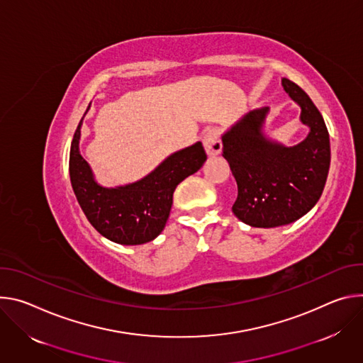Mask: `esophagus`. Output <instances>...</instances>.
<instances>
[{
    "instance_id": "obj_1",
    "label": "esophagus",
    "mask_w": 363,
    "mask_h": 363,
    "mask_svg": "<svg viewBox=\"0 0 363 363\" xmlns=\"http://www.w3.org/2000/svg\"><path fill=\"white\" fill-rule=\"evenodd\" d=\"M203 145L209 155H216L222 150V141H220V133L218 128L212 127L208 128L203 134Z\"/></svg>"
}]
</instances>
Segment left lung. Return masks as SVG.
I'll list each match as a JSON object with an SVG mask.
<instances>
[{"instance_id": "left-lung-1", "label": "left lung", "mask_w": 363, "mask_h": 363, "mask_svg": "<svg viewBox=\"0 0 363 363\" xmlns=\"http://www.w3.org/2000/svg\"><path fill=\"white\" fill-rule=\"evenodd\" d=\"M286 92L301 106L307 138L294 147L267 141L261 127L268 108L251 111L228 131L222 155L238 184L235 216L255 228L289 225L306 215L323 193L330 143L323 116L307 94L283 77Z\"/></svg>"}]
</instances>
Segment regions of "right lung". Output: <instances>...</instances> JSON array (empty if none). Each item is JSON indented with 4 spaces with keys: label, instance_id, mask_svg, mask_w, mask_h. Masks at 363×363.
<instances>
[{
    "label": "right lung",
    "instance_id": "add662e5",
    "mask_svg": "<svg viewBox=\"0 0 363 363\" xmlns=\"http://www.w3.org/2000/svg\"><path fill=\"white\" fill-rule=\"evenodd\" d=\"M80 124L74 131L69 173L77 202L91 225L105 238L123 245L150 242L164 229L180 182L203 166L208 155L202 143L172 154L143 180L105 189L96 184L85 158L79 152Z\"/></svg>",
    "mask_w": 363,
    "mask_h": 363
}]
</instances>
